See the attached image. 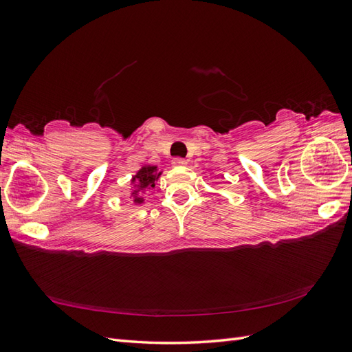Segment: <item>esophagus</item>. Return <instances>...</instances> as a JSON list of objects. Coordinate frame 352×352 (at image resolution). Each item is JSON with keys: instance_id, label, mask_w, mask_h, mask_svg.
Instances as JSON below:
<instances>
[{"instance_id": "obj_1", "label": "esophagus", "mask_w": 352, "mask_h": 352, "mask_svg": "<svg viewBox=\"0 0 352 352\" xmlns=\"http://www.w3.org/2000/svg\"><path fill=\"white\" fill-rule=\"evenodd\" d=\"M172 164L175 167H182V166H186V160L185 158H180V157H176L172 160Z\"/></svg>"}]
</instances>
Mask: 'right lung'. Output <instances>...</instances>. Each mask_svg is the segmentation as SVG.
<instances>
[{
  "instance_id": "1",
  "label": "right lung",
  "mask_w": 352,
  "mask_h": 352,
  "mask_svg": "<svg viewBox=\"0 0 352 352\" xmlns=\"http://www.w3.org/2000/svg\"><path fill=\"white\" fill-rule=\"evenodd\" d=\"M157 179V173H155V167L154 166H150V167H142L140 172H138V175L133 177V185L135 186H141V188H145V186H151L154 188V182ZM136 202H141L142 199L141 198H136L135 199Z\"/></svg>"
}]
</instances>
